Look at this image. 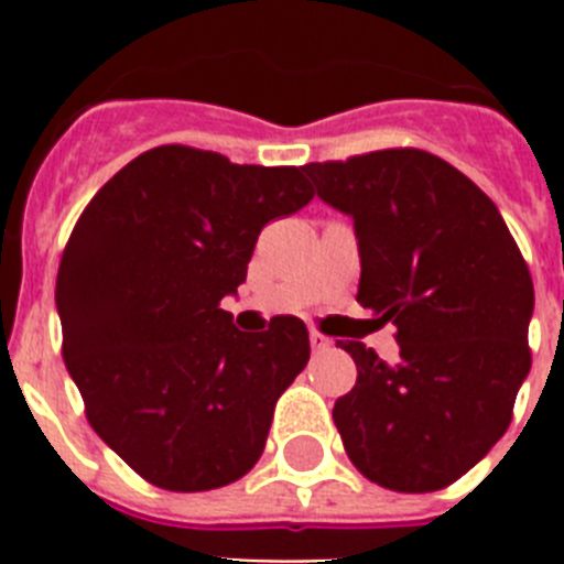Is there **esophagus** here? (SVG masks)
I'll list each match as a JSON object with an SVG mask.
<instances>
[{"label":"esophagus","instance_id":"34e87169","mask_svg":"<svg viewBox=\"0 0 564 564\" xmlns=\"http://www.w3.org/2000/svg\"><path fill=\"white\" fill-rule=\"evenodd\" d=\"M311 347H313V352H325V350H330L333 341L327 336H322L318 330H313L311 333Z\"/></svg>","mask_w":564,"mask_h":564}]
</instances>
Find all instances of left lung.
<instances>
[{"label":"left lung","instance_id":"left-lung-1","mask_svg":"<svg viewBox=\"0 0 564 564\" xmlns=\"http://www.w3.org/2000/svg\"><path fill=\"white\" fill-rule=\"evenodd\" d=\"M356 226L358 302L398 327L401 358L341 344L356 387L333 406L352 466L403 495L437 491L506 435L531 370L534 282L506 220L452 163L381 149L302 166Z\"/></svg>","mask_w":564,"mask_h":564}]
</instances>
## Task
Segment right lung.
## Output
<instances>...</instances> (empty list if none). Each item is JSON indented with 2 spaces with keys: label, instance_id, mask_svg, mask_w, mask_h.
<instances>
[{
  "label": "right lung",
  "instance_id": "1",
  "mask_svg": "<svg viewBox=\"0 0 564 564\" xmlns=\"http://www.w3.org/2000/svg\"><path fill=\"white\" fill-rule=\"evenodd\" d=\"M313 200L296 166L149 149L104 183L56 276L62 352L89 426L143 480L208 491L265 449L279 395L305 370L302 318L242 333L220 302L259 231Z\"/></svg>",
  "mask_w": 564,
  "mask_h": 564
}]
</instances>
